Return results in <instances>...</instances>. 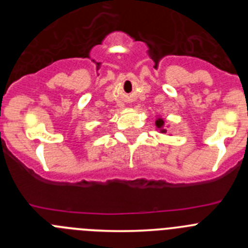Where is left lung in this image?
<instances>
[{"instance_id": "obj_1", "label": "left lung", "mask_w": 248, "mask_h": 248, "mask_svg": "<svg viewBox=\"0 0 248 248\" xmlns=\"http://www.w3.org/2000/svg\"><path fill=\"white\" fill-rule=\"evenodd\" d=\"M155 125H156V128L159 129L160 133H166V129H165V122H164V119H161V118H157L156 122H155Z\"/></svg>"}]
</instances>
